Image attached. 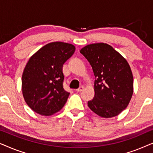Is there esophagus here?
Wrapping results in <instances>:
<instances>
[{
    "label": "esophagus",
    "instance_id": "esophagus-1",
    "mask_svg": "<svg viewBox=\"0 0 153 153\" xmlns=\"http://www.w3.org/2000/svg\"><path fill=\"white\" fill-rule=\"evenodd\" d=\"M83 90V86H80L79 88H77L76 90V92H81V91H82Z\"/></svg>",
    "mask_w": 153,
    "mask_h": 153
}]
</instances>
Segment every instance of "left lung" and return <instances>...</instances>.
<instances>
[{
	"mask_svg": "<svg viewBox=\"0 0 153 153\" xmlns=\"http://www.w3.org/2000/svg\"><path fill=\"white\" fill-rule=\"evenodd\" d=\"M80 53L90 62L95 76V96L88 106L102 118L118 116L127 108L133 94V75L128 62L106 43L88 45Z\"/></svg>",
	"mask_w": 153,
	"mask_h": 153,
	"instance_id": "1",
	"label": "left lung"
}]
</instances>
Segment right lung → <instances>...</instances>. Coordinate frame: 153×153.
Segmentation results:
<instances>
[{
  "label": "right lung",
  "mask_w": 153,
  "mask_h": 153,
  "mask_svg": "<svg viewBox=\"0 0 153 153\" xmlns=\"http://www.w3.org/2000/svg\"><path fill=\"white\" fill-rule=\"evenodd\" d=\"M75 47L55 42L47 44L31 56L22 74V93L33 111L42 116L58 112L70 93L63 88V64L73 55Z\"/></svg>",
  "instance_id": "obj_1"
}]
</instances>
